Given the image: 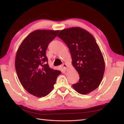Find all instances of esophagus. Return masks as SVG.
<instances>
[{
  "mask_svg": "<svg viewBox=\"0 0 124 124\" xmlns=\"http://www.w3.org/2000/svg\"><path fill=\"white\" fill-rule=\"evenodd\" d=\"M62 67L65 70H66L67 69V65L66 64H65V63H63V64L62 65Z\"/></svg>",
  "mask_w": 124,
  "mask_h": 124,
  "instance_id": "1",
  "label": "esophagus"
}]
</instances>
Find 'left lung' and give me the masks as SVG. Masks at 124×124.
<instances>
[{
	"label": "left lung",
	"mask_w": 124,
	"mask_h": 124,
	"mask_svg": "<svg viewBox=\"0 0 124 124\" xmlns=\"http://www.w3.org/2000/svg\"><path fill=\"white\" fill-rule=\"evenodd\" d=\"M57 36L68 47L73 66L80 79L72 86L82 95L94 91L102 80L105 70L103 55L91 33L80 27L63 29Z\"/></svg>",
	"instance_id": "left-lung-1"
}]
</instances>
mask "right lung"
<instances>
[{"mask_svg":"<svg viewBox=\"0 0 124 124\" xmlns=\"http://www.w3.org/2000/svg\"><path fill=\"white\" fill-rule=\"evenodd\" d=\"M59 31L36 30L22 42L16 54L15 66L18 79L29 93L47 96L54 88L61 71L51 68L46 56L47 47Z\"/></svg>","mask_w":124,"mask_h":124,"instance_id":"add662e5","label":"right lung"}]
</instances>
